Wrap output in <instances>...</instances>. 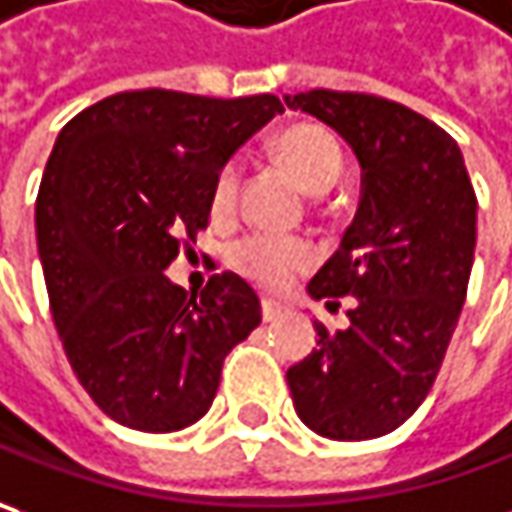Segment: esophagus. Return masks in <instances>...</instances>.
Here are the masks:
<instances>
[{
	"label": "esophagus",
	"instance_id": "obj_1",
	"mask_svg": "<svg viewBox=\"0 0 512 512\" xmlns=\"http://www.w3.org/2000/svg\"><path fill=\"white\" fill-rule=\"evenodd\" d=\"M260 312H263V321H266V323H272V321H278V318H283V306H280L278 300H272V298L260 300Z\"/></svg>",
	"mask_w": 512,
	"mask_h": 512
}]
</instances>
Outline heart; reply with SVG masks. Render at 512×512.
I'll return each mask as SVG.
<instances>
[{
  "instance_id": "heart-1",
  "label": "heart",
  "mask_w": 512,
  "mask_h": 512,
  "mask_svg": "<svg viewBox=\"0 0 512 512\" xmlns=\"http://www.w3.org/2000/svg\"><path fill=\"white\" fill-rule=\"evenodd\" d=\"M272 157L292 174L306 194H323L329 191L344 168L341 145L318 123H292L275 134L272 140ZM237 197V166L226 163L217 171L212 186V212L229 214ZM315 260L309 243L292 240V237H269V234H252L237 240L229 252V263L240 275L255 280L260 286L280 289L283 283L298 275Z\"/></svg>"
}]
</instances>
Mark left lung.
Listing matches in <instances>:
<instances>
[{
	"instance_id": "8db88e82",
	"label": "left lung",
	"mask_w": 512,
	"mask_h": 512,
	"mask_svg": "<svg viewBox=\"0 0 512 512\" xmlns=\"http://www.w3.org/2000/svg\"><path fill=\"white\" fill-rule=\"evenodd\" d=\"M344 137L361 166L358 209L341 246L309 280L315 300H355L349 326L318 329L289 367L295 412L332 441L398 430L441 369L467 298L476 191L456 140L407 105L341 91L283 97Z\"/></svg>"
}]
</instances>
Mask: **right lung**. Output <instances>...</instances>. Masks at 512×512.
<instances>
[{"instance_id": "obj_1", "label": "right lung", "mask_w": 512, "mask_h": 512, "mask_svg": "<svg viewBox=\"0 0 512 512\" xmlns=\"http://www.w3.org/2000/svg\"><path fill=\"white\" fill-rule=\"evenodd\" d=\"M283 105L125 91L56 137L36 197V246L59 341L108 418L177 433L212 407L223 358L260 323L234 272L200 295L163 275L206 229L217 171Z\"/></svg>"}]
</instances>
